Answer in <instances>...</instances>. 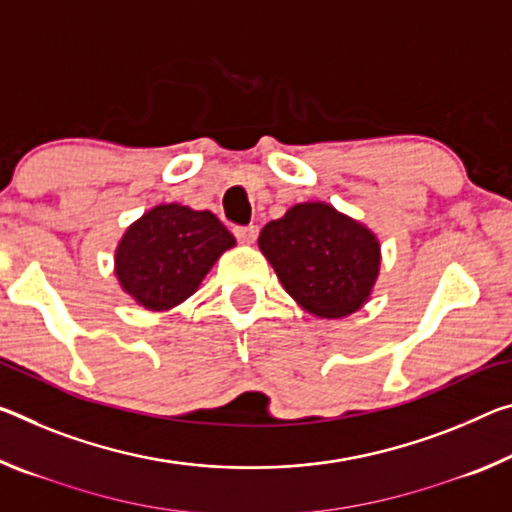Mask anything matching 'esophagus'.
Listing matches in <instances>:
<instances>
[{"mask_svg": "<svg viewBox=\"0 0 512 512\" xmlns=\"http://www.w3.org/2000/svg\"><path fill=\"white\" fill-rule=\"evenodd\" d=\"M234 237H237L239 241L243 243H253L257 239V225H237L234 227Z\"/></svg>", "mask_w": 512, "mask_h": 512, "instance_id": "esophagus-1", "label": "esophagus"}]
</instances>
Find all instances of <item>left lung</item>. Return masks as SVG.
Wrapping results in <instances>:
<instances>
[{
    "label": "left lung",
    "mask_w": 512,
    "mask_h": 512,
    "mask_svg": "<svg viewBox=\"0 0 512 512\" xmlns=\"http://www.w3.org/2000/svg\"><path fill=\"white\" fill-rule=\"evenodd\" d=\"M259 248L282 287L323 319L360 310L380 269L376 237L323 202H303L266 223Z\"/></svg>",
    "instance_id": "obj_1"
}]
</instances>
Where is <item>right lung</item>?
Masks as SVG:
<instances>
[{"label": "right lung", "mask_w": 512, "mask_h": 512, "mask_svg": "<svg viewBox=\"0 0 512 512\" xmlns=\"http://www.w3.org/2000/svg\"><path fill=\"white\" fill-rule=\"evenodd\" d=\"M234 237L212 212L159 205L125 232L116 275L148 310H168L189 298Z\"/></svg>", "instance_id": "obj_1"}]
</instances>
